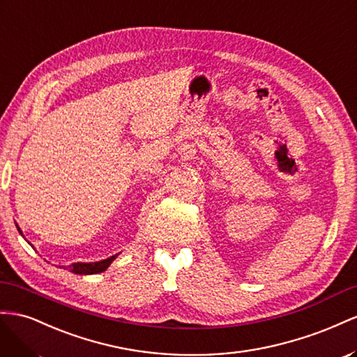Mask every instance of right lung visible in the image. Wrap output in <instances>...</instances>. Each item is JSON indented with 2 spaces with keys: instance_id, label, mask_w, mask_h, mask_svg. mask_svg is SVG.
<instances>
[{
  "instance_id": "add662e5",
  "label": "right lung",
  "mask_w": 357,
  "mask_h": 357,
  "mask_svg": "<svg viewBox=\"0 0 357 357\" xmlns=\"http://www.w3.org/2000/svg\"><path fill=\"white\" fill-rule=\"evenodd\" d=\"M16 227H17V231L20 233V235H22V238H25L22 230H20V227L17 226V224H16ZM25 241H26V239H25ZM26 242H28V241H26ZM28 243H29V242H28ZM29 245H31V243H29ZM31 247H33V245H31ZM116 257H118V254H115V256H110V257H107V259H105V260H100V261H89V263L77 261V263H71L70 266H68V269H70V272L77 273V275H94V273L105 272V271L110 266V263L114 261Z\"/></svg>"
}]
</instances>
